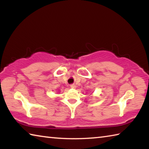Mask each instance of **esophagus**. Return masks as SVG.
Returning <instances> with one entry per match:
<instances>
[{"mask_svg":"<svg viewBox=\"0 0 149 149\" xmlns=\"http://www.w3.org/2000/svg\"><path fill=\"white\" fill-rule=\"evenodd\" d=\"M70 87L73 88V89H75V88L76 87V86H75L74 84H72V85H70Z\"/></svg>","mask_w":149,"mask_h":149,"instance_id":"34e87169","label":"esophagus"}]
</instances>
